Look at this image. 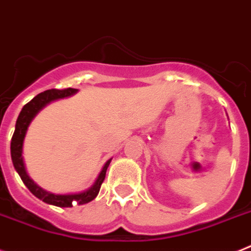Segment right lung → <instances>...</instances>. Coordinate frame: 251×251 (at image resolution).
<instances>
[{
    "label": "right lung",
    "instance_id": "add662e5",
    "mask_svg": "<svg viewBox=\"0 0 251 251\" xmlns=\"http://www.w3.org/2000/svg\"><path fill=\"white\" fill-rule=\"evenodd\" d=\"M78 92V89L74 88H67V89H48L44 92L39 93L38 96H35L34 99L26 103L21 110L20 115L17 117L16 125H15V132L11 140V159L14 163V167L16 172L19 173L20 178L23 179L24 184H25L29 191L31 192L35 197H38L43 202L48 204H53V206L58 207H72L73 206V201L77 202V204H84L95 200L99 195L100 188H101L102 182L106 177V171H107L108 165H110L112 159H108L107 162L104 163L102 171L100 172L99 177L95 180L92 186L88 189L78 193H67V195H58V193H53L47 189L41 188L38 186L31 178L29 177V174L26 172L25 162H24L23 156V149H24V140H25L26 132L29 125L34 120V117L40 112L47 104L51 103L56 100L65 99V97H71V96L75 95Z\"/></svg>",
    "mask_w": 251,
    "mask_h": 251
}]
</instances>
